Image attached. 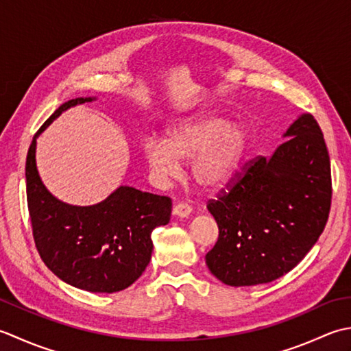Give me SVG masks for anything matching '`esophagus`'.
<instances>
[{
	"instance_id": "obj_1",
	"label": "esophagus",
	"mask_w": 351,
	"mask_h": 351,
	"mask_svg": "<svg viewBox=\"0 0 351 351\" xmlns=\"http://www.w3.org/2000/svg\"><path fill=\"white\" fill-rule=\"evenodd\" d=\"M191 212H192V207H191L189 204H186V203H177V204L174 206V209H173L174 215L180 217V218L189 217Z\"/></svg>"
}]
</instances>
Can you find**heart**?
Returning <instances> with one entry per match:
<instances>
[{"mask_svg":"<svg viewBox=\"0 0 351 351\" xmlns=\"http://www.w3.org/2000/svg\"><path fill=\"white\" fill-rule=\"evenodd\" d=\"M245 132L217 115H194L174 123L165 139L149 138L144 157L154 178L168 182L182 171V162H191V174L203 189H217L232 177L244 156Z\"/></svg>","mask_w":351,"mask_h":351,"instance_id":"b5f03b06","label":"heart"}]
</instances>
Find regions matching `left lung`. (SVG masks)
I'll list each match as a JSON object with an SVG mask.
<instances>
[{
	"label": "left lung",
	"mask_w": 351,
	"mask_h": 351,
	"mask_svg": "<svg viewBox=\"0 0 351 351\" xmlns=\"http://www.w3.org/2000/svg\"><path fill=\"white\" fill-rule=\"evenodd\" d=\"M273 156L248 163L207 209L219 234L206 263L228 286L273 282L297 267L323 233L332 203L323 132L303 113Z\"/></svg>",
	"instance_id": "left-lung-1"
}]
</instances>
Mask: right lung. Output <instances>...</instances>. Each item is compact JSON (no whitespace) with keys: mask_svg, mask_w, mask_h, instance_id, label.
Segmentation results:
<instances>
[{"mask_svg":"<svg viewBox=\"0 0 351 351\" xmlns=\"http://www.w3.org/2000/svg\"><path fill=\"white\" fill-rule=\"evenodd\" d=\"M95 98L62 104L28 148L25 163L27 203L36 248L53 273L78 289L118 292L144 273L152 259V232L169 223L171 198L119 186L94 206H73L57 199L42 183L36 167V139L60 115Z\"/></svg>","mask_w":351,"mask_h":351,"instance_id":"1","label":"right lung"}]
</instances>
